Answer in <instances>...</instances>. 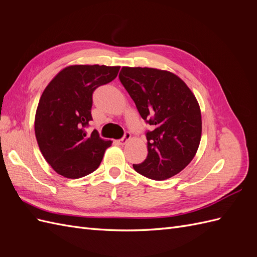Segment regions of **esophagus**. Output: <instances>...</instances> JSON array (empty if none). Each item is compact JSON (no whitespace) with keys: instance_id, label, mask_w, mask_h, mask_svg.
Returning <instances> with one entry per match:
<instances>
[{"instance_id":"obj_1","label":"esophagus","mask_w":257,"mask_h":257,"mask_svg":"<svg viewBox=\"0 0 257 257\" xmlns=\"http://www.w3.org/2000/svg\"><path fill=\"white\" fill-rule=\"evenodd\" d=\"M130 139H131V133H130V132H125V133H124V135H123V137L121 139H119V144L120 145H125L130 141Z\"/></svg>"}]
</instances>
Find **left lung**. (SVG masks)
Returning <instances> with one entry per match:
<instances>
[{
    "mask_svg": "<svg viewBox=\"0 0 257 257\" xmlns=\"http://www.w3.org/2000/svg\"><path fill=\"white\" fill-rule=\"evenodd\" d=\"M119 79L151 130L147 159L133 164L138 174L165 180L195 157L201 136L199 105L178 76L149 67H122Z\"/></svg>",
    "mask_w": 257,
    "mask_h": 257,
    "instance_id": "left-lung-1",
    "label": "left lung"
}]
</instances>
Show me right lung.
Returning a JSON list of instances; mask_svg holds the SVG:
<instances>
[{
	"instance_id": "obj_1",
	"label": "right lung",
	"mask_w": 257,
	"mask_h": 257,
	"mask_svg": "<svg viewBox=\"0 0 257 257\" xmlns=\"http://www.w3.org/2000/svg\"><path fill=\"white\" fill-rule=\"evenodd\" d=\"M120 66L73 65L54 77L41 96L35 115V136L48 164L66 178L87 176L99 166L110 141H103L92 121L93 92L112 81Z\"/></svg>"
}]
</instances>
